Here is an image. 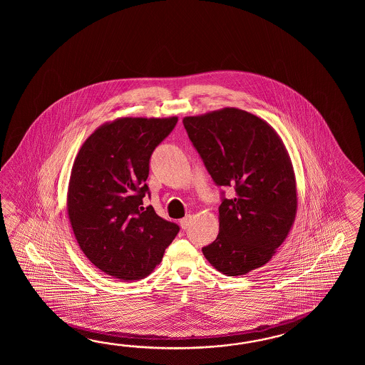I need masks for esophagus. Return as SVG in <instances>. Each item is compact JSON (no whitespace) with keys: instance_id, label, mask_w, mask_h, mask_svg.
Segmentation results:
<instances>
[{"instance_id":"1","label":"esophagus","mask_w":365,"mask_h":365,"mask_svg":"<svg viewBox=\"0 0 365 365\" xmlns=\"http://www.w3.org/2000/svg\"><path fill=\"white\" fill-rule=\"evenodd\" d=\"M190 223H192V215H186L185 217H182V219L180 220V225H181L182 230H186Z\"/></svg>"}]
</instances>
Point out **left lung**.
Wrapping results in <instances>:
<instances>
[{
	"label": "left lung",
	"mask_w": 365,
	"mask_h": 365,
	"mask_svg": "<svg viewBox=\"0 0 365 365\" xmlns=\"http://www.w3.org/2000/svg\"><path fill=\"white\" fill-rule=\"evenodd\" d=\"M215 184L235 195L219 206V233L202 253L217 272L239 277L267 264L287 239L297 211L291 158L272 125L242 109L182 120Z\"/></svg>",
	"instance_id": "left-lung-1"
}]
</instances>
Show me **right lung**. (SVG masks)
<instances>
[{"label": "right lung", "mask_w": 365, "mask_h": 365, "mask_svg": "<svg viewBox=\"0 0 365 365\" xmlns=\"http://www.w3.org/2000/svg\"><path fill=\"white\" fill-rule=\"evenodd\" d=\"M178 117H120L101 125L74 159L66 209L78 245L99 270L138 280L160 264L180 227L143 207L148 163Z\"/></svg>", "instance_id": "1"}]
</instances>
